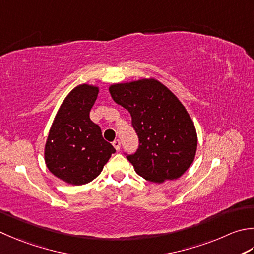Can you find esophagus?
Here are the masks:
<instances>
[{"label": "esophagus", "instance_id": "1", "mask_svg": "<svg viewBox=\"0 0 254 254\" xmlns=\"http://www.w3.org/2000/svg\"><path fill=\"white\" fill-rule=\"evenodd\" d=\"M112 145L114 146V148H116L117 151H120V147H121L120 141H119V140H114V141L112 142Z\"/></svg>", "mask_w": 254, "mask_h": 254}]
</instances>
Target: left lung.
<instances>
[{
  "label": "left lung",
  "instance_id": "1",
  "mask_svg": "<svg viewBox=\"0 0 254 254\" xmlns=\"http://www.w3.org/2000/svg\"><path fill=\"white\" fill-rule=\"evenodd\" d=\"M109 91L132 117L140 145L127 158L135 172L158 184L180 178L197 150L196 128L183 103L154 78L113 83Z\"/></svg>",
  "mask_w": 254,
  "mask_h": 254
}]
</instances>
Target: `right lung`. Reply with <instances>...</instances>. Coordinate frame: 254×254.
Returning <instances> with one entry per match:
<instances>
[{
	"label": "right lung",
	"instance_id": "add662e5",
	"mask_svg": "<svg viewBox=\"0 0 254 254\" xmlns=\"http://www.w3.org/2000/svg\"><path fill=\"white\" fill-rule=\"evenodd\" d=\"M99 88L82 83L68 93L57 111L45 144V163L53 175L70 185L93 181L116 152L90 120Z\"/></svg>",
	"mask_w": 254,
	"mask_h": 254
}]
</instances>
